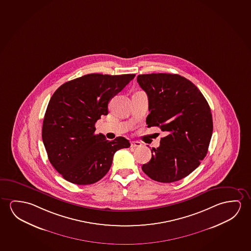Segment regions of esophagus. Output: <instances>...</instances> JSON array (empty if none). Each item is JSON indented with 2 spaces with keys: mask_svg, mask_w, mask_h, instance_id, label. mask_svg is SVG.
Segmentation results:
<instances>
[{
  "mask_svg": "<svg viewBox=\"0 0 251 251\" xmlns=\"http://www.w3.org/2000/svg\"><path fill=\"white\" fill-rule=\"evenodd\" d=\"M130 146H131V148H138V147L142 146V143L140 142H132Z\"/></svg>",
  "mask_w": 251,
  "mask_h": 251,
  "instance_id": "obj_1",
  "label": "esophagus"
}]
</instances>
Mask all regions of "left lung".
I'll list each match as a JSON object with an SVG mask.
<instances>
[{"mask_svg": "<svg viewBox=\"0 0 251 251\" xmlns=\"http://www.w3.org/2000/svg\"><path fill=\"white\" fill-rule=\"evenodd\" d=\"M137 82L149 98L148 127L157 126L167 134L142 170L154 181H179L208 153L213 132L208 101L196 85L176 74L139 75Z\"/></svg>", "mask_w": 251, "mask_h": 251, "instance_id": "1", "label": "left lung"}]
</instances>
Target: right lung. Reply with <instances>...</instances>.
<instances>
[{
	"mask_svg": "<svg viewBox=\"0 0 251 251\" xmlns=\"http://www.w3.org/2000/svg\"><path fill=\"white\" fill-rule=\"evenodd\" d=\"M135 76L89 74L67 81L53 94L42 136L50 162L67 181L78 185L97 182L108 173L116 151L130 146L123 136L108 141L96 135L95 124L108 115L112 97Z\"/></svg>",
	"mask_w": 251,
	"mask_h": 251,
	"instance_id": "1",
	"label": "right lung"
}]
</instances>
